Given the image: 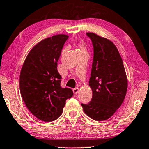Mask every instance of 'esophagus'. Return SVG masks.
Listing matches in <instances>:
<instances>
[{
  "label": "esophagus",
  "instance_id": "1",
  "mask_svg": "<svg viewBox=\"0 0 149 149\" xmlns=\"http://www.w3.org/2000/svg\"><path fill=\"white\" fill-rule=\"evenodd\" d=\"M73 92H74V94H77V93L79 92V88H75L74 89H73Z\"/></svg>",
  "mask_w": 149,
  "mask_h": 149
}]
</instances>
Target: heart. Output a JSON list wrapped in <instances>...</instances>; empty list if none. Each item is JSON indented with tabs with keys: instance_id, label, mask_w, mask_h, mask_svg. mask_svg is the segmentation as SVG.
I'll list each match as a JSON object with an SVG mask.
<instances>
[{
	"instance_id": "obj_1",
	"label": "heart",
	"mask_w": 149,
	"mask_h": 149,
	"mask_svg": "<svg viewBox=\"0 0 149 149\" xmlns=\"http://www.w3.org/2000/svg\"><path fill=\"white\" fill-rule=\"evenodd\" d=\"M80 49H81V52H84V51H86V47H85V45H84V44L81 43V44H80Z\"/></svg>"
}]
</instances>
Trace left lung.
<instances>
[{"mask_svg": "<svg viewBox=\"0 0 149 149\" xmlns=\"http://www.w3.org/2000/svg\"><path fill=\"white\" fill-rule=\"evenodd\" d=\"M94 47L89 86L92 98L88 104H81L85 114L97 121L110 118L123 104L128 80L118 50L109 39L94 33H87Z\"/></svg>", "mask_w": 149, "mask_h": 149, "instance_id": "left-lung-1", "label": "left lung"}]
</instances>
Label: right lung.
<instances>
[{"instance_id": "right-lung-1", "label": "right lung", "mask_w": 149, "mask_h": 149, "mask_svg": "<svg viewBox=\"0 0 149 149\" xmlns=\"http://www.w3.org/2000/svg\"><path fill=\"white\" fill-rule=\"evenodd\" d=\"M68 35L59 34L42 40L30 51L21 68L20 92L29 110L44 122L61 116L66 100L74 95L63 88L57 61Z\"/></svg>"}]
</instances>
